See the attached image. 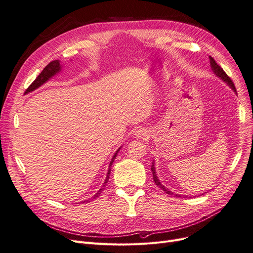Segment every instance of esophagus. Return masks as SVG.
Wrapping results in <instances>:
<instances>
[{
    "label": "esophagus",
    "mask_w": 253,
    "mask_h": 253,
    "mask_svg": "<svg viewBox=\"0 0 253 253\" xmlns=\"http://www.w3.org/2000/svg\"><path fill=\"white\" fill-rule=\"evenodd\" d=\"M134 135H135L136 138H139V139L147 138L149 136V132L145 128H139V129H137L135 131V134Z\"/></svg>",
    "instance_id": "obj_1"
}]
</instances>
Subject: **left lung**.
I'll use <instances>...</instances> for the list:
<instances>
[{
	"label": "left lung",
	"instance_id": "8db88e82",
	"mask_svg": "<svg viewBox=\"0 0 253 253\" xmlns=\"http://www.w3.org/2000/svg\"><path fill=\"white\" fill-rule=\"evenodd\" d=\"M209 59H210V65H211V68H212V71L214 72V74L217 76V78L222 80V81L230 87V89H232V90L237 94V90H236L235 84H234V83L232 82V80H230V79L228 78L227 74L223 71V69L220 67V66H219V65L215 62V60H214L212 57H209ZM151 170H152V173H153L154 182H155V184L158 186V187H159L160 189H162L164 192H167V193L169 194V195H174V196H178V197L181 196L180 194L171 192L169 189H168V188L166 187V186L161 184L160 180H159L158 177H157L156 169H155V161H154V160H153V163H152V166H151ZM182 196H183V195H182Z\"/></svg>",
	"mask_w": 253,
	"mask_h": 253
}]
</instances>
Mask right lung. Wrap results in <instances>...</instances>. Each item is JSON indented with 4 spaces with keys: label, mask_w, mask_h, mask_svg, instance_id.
<instances>
[{
    "label": "right lung",
    "mask_w": 253,
    "mask_h": 253,
    "mask_svg": "<svg viewBox=\"0 0 253 253\" xmlns=\"http://www.w3.org/2000/svg\"><path fill=\"white\" fill-rule=\"evenodd\" d=\"M61 69H62V65L60 64V61H59V60L50 62V63L46 66V67L42 70V72L37 76L36 80L31 84V85L28 87L27 91H26V94H28V93H30V92H32V91H34V90L38 89V87L41 86L42 84H44L48 80H50V79L52 78V76L58 74V73L61 71ZM120 149H121V147L116 151V153L114 154V156H113L111 162H109V167H108V170H107V174H106V178H105V180H104V183H103V185H102V187H101L99 190H98V191L96 192V194L92 197L93 200L100 195L101 191H102V190L104 189V187H105L106 183L108 182L109 174H111L112 164H113V162L115 161V159H116V157H117V155H118V152L120 151ZM84 202L87 203V202H90V200H89V201H84Z\"/></svg>",
    "instance_id": "add662e5"
}]
</instances>
